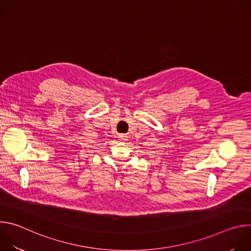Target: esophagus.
Returning a JSON list of instances; mask_svg holds the SVG:
<instances>
[{"mask_svg": "<svg viewBox=\"0 0 251 251\" xmlns=\"http://www.w3.org/2000/svg\"><path fill=\"white\" fill-rule=\"evenodd\" d=\"M118 138H119V141H121V142H125L127 140V136L125 134H120L118 136Z\"/></svg>", "mask_w": 251, "mask_h": 251, "instance_id": "esophagus-1", "label": "esophagus"}]
</instances>
